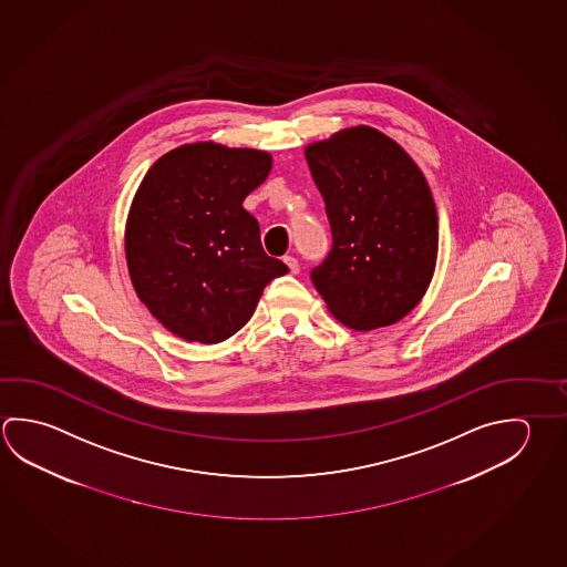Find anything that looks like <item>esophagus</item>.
Instances as JSON below:
<instances>
[{"label": "esophagus", "instance_id": "esophagus-1", "mask_svg": "<svg viewBox=\"0 0 567 567\" xmlns=\"http://www.w3.org/2000/svg\"><path fill=\"white\" fill-rule=\"evenodd\" d=\"M285 265H287L288 270L292 272V275H298V270H300V265H298V260L295 257H285Z\"/></svg>", "mask_w": 567, "mask_h": 567}]
</instances>
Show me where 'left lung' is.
I'll list each match as a JSON object with an SVG mask.
<instances>
[{
  "label": "left lung",
  "instance_id": "left-lung-1",
  "mask_svg": "<svg viewBox=\"0 0 567 567\" xmlns=\"http://www.w3.org/2000/svg\"><path fill=\"white\" fill-rule=\"evenodd\" d=\"M305 157L332 230V249L310 272L315 287L344 327L394 324L426 295L436 269V205L424 173L368 125L308 143Z\"/></svg>",
  "mask_w": 567,
  "mask_h": 567
}]
</instances>
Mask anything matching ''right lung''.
I'll use <instances>...</instances> for the list:
<instances>
[{"label":"right lung","mask_w":567,"mask_h":567,"mask_svg":"<svg viewBox=\"0 0 567 567\" xmlns=\"http://www.w3.org/2000/svg\"><path fill=\"white\" fill-rule=\"evenodd\" d=\"M267 151L187 143L155 161L125 225V257L141 302L175 337L217 344L245 327L287 265L260 245L243 200L269 177Z\"/></svg>","instance_id":"add662e5"}]
</instances>
